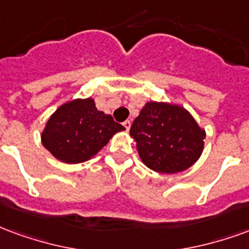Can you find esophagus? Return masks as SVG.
I'll return each instance as SVG.
<instances>
[{"instance_id": "34e87169", "label": "esophagus", "mask_w": 249, "mask_h": 249, "mask_svg": "<svg viewBox=\"0 0 249 249\" xmlns=\"http://www.w3.org/2000/svg\"><path fill=\"white\" fill-rule=\"evenodd\" d=\"M123 127L126 128V131H128V130H130V127H131V122H130V121H126V122H123Z\"/></svg>"}]
</instances>
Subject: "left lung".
Segmentation results:
<instances>
[{
	"mask_svg": "<svg viewBox=\"0 0 249 249\" xmlns=\"http://www.w3.org/2000/svg\"><path fill=\"white\" fill-rule=\"evenodd\" d=\"M142 162L160 174L182 172L197 162L206 130L180 105L147 102L130 128Z\"/></svg>",
	"mask_w": 249,
	"mask_h": 249,
	"instance_id": "8db88e82",
	"label": "left lung"
}]
</instances>
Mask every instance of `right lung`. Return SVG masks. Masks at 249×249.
<instances>
[{
    "label": "right lung",
    "instance_id": "add662e5",
    "mask_svg": "<svg viewBox=\"0 0 249 249\" xmlns=\"http://www.w3.org/2000/svg\"><path fill=\"white\" fill-rule=\"evenodd\" d=\"M123 130L111 115L98 110L94 98H77L62 103L50 115L41 142L55 159L77 164L95 157Z\"/></svg>",
    "mask_w": 249,
    "mask_h": 249
}]
</instances>
